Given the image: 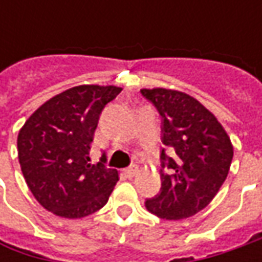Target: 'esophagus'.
Listing matches in <instances>:
<instances>
[{
    "mask_svg": "<svg viewBox=\"0 0 262 262\" xmlns=\"http://www.w3.org/2000/svg\"><path fill=\"white\" fill-rule=\"evenodd\" d=\"M125 173H126V176H129V178L136 176L137 173H138V166H137V165H131L129 167H126Z\"/></svg>",
    "mask_w": 262,
    "mask_h": 262,
    "instance_id": "obj_1",
    "label": "esophagus"
}]
</instances>
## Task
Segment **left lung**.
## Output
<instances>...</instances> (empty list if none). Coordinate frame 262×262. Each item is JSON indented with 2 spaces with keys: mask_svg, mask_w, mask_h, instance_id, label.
Instances as JSON below:
<instances>
[{
  "mask_svg": "<svg viewBox=\"0 0 262 262\" xmlns=\"http://www.w3.org/2000/svg\"><path fill=\"white\" fill-rule=\"evenodd\" d=\"M163 118L160 192L144 206L155 216L181 220L206 208L226 181L233 146L226 129L206 106L179 90L141 89Z\"/></svg>",
  "mask_w": 262,
  "mask_h": 262,
  "instance_id": "8db88e82",
  "label": "left lung"
}]
</instances>
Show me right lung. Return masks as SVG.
I'll list each match as a JSON object with an SVG mask.
<instances>
[{
  "mask_svg": "<svg viewBox=\"0 0 262 262\" xmlns=\"http://www.w3.org/2000/svg\"><path fill=\"white\" fill-rule=\"evenodd\" d=\"M121 87L83 84L68 89L39 106L17 137L18 162L30 192L55 216L81 219L109 200L119 173L92 165L89 151L99 116Z\"/></svg>",
  "mask_w": 262,
  "mask_h": 262,
  "instance_id": "1",
  "label": "right lung"
}]
</instances>
